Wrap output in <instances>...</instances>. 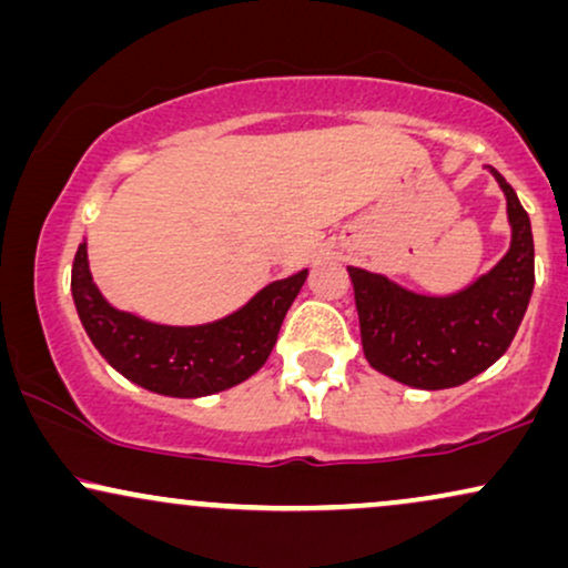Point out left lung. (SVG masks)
Returning a JSON list of instances; mask_svg holds the SVG:
<instances>
[{"instance_id": "8db88e82", "label": "left lung", "mask_w": 568, "mask_h": 568, "mask_svg": "<svg viewBox=\"0 0 568 568\" xmlns=\"http://www.w3.org/2000/svg\"><path fill=\"white\" fill-rule=\"evenodd\" d=\"M485 168L506 196L511 246L475 283L427 296L377 272L348 267L369 367L416 390L458 387L493 367L511 346L532 298V225L506 178Z\"/></svg>"}]
</instances>
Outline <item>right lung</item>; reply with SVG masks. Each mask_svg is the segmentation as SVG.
<instances>
[{
    "label": "right lung",
    "mask_w": 568,
    "mask_h": 568,
    "mask_svg": "<svg viewBox=\"0 0 568 568\" xmlns=\"http://www.w3.org/2000/svg\"><path fill=\"white\" fill-rule=\"evenodd\" d=\"M308 270L275 280L227 317L206 325H156L120 312L93 283L85 241L73 262V301L85 335L112 369L170 398H204L256 375L277 343L280 325Z\"/></svg>",
    "instance_id": "1"
}]
</instances>
